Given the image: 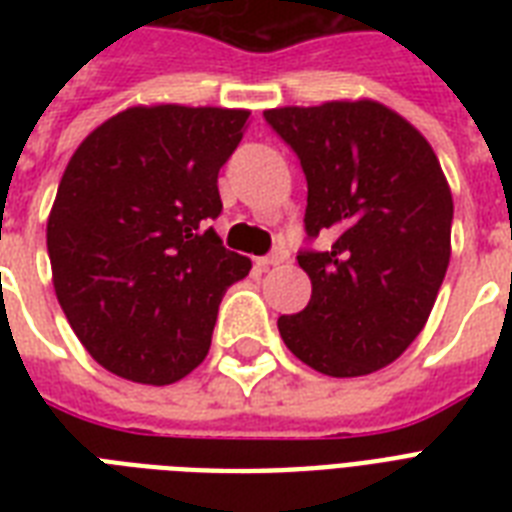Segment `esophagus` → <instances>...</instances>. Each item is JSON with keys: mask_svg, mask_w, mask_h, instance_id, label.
<instances>
[{"mask_svg": "<svg viewBox=\"0 0 512 512\" xmlns=\"http://www.w3.org/2000/svg\"><path fill=\"white\" fill-rule=\"evenodd\" d=\"M287 260V252L284 249H276V252H271V255L265 257H257V268H271V265H279Z\"/></svg>", "mask_w": 512, "mask_h": 512, "instance_id": "34e87169", "label": "esophagus"}]
</instances>
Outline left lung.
Masks as SVG:
<instances>
[{"mask_svg": "<svg viewBox=\"0 0 512 512\" xmlns=\"http://www.w3.org/2000/svg\"><path fill=\"white\" fill-rule=\"evenodd\" d=\"M265 122L308 180L297 263L311 300L279 332L303 364L361 377L396 361L428 321L449 265L452 191L433 148L374 100L271 108Z\"/></svg>", "mask_w": 512, "mask_h": 512, "instance_id": "left-lung-1", "label": "left lung"}]
</instances>
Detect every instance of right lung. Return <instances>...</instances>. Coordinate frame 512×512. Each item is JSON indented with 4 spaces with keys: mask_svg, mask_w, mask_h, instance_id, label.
Returning a JSON list of instances; mask_svg holds the SVG:
<instances>
[{
    "mask_svg": "<svg viewBox=\"0 0 512 512\" xmlns=\"http://www.w3.org/2000/svg\"><path fill=\"white\" fill-rule=\"evenodd\" d=\"M247 124L236 108L138 106L71 156L47 220L52 284L108 372L170 385L207 356L225 289L252 268L212 228Z\"/></svg>",
    "mask_w": 512,
    "mask_h": 512,
    "instance_id": "right-lung-1",
    "label": "right lung"
}]
</instances>
